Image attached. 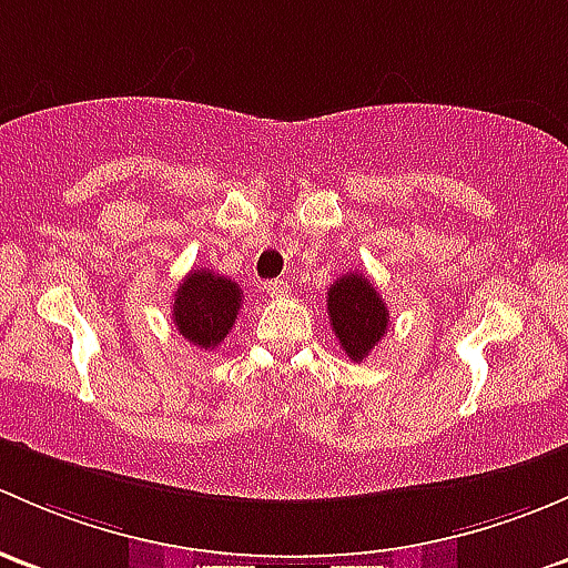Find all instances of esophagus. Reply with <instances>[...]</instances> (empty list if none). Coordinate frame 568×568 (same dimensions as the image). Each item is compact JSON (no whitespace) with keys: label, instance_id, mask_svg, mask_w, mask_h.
Instances as JSON below:
<instances>
[{"label":"esophagus","instance_id":"34e87169","mask_svg":"<svg viewBox=\"0 0 568 568\" xmlns=\"http://www.w3.org/2000/svg\"><path fill=\"white\" fill-rule=\"evenodd\" d=\"M262 292H265V295H271V297H282V295H286V292H290V284H286L284 278H273V282L262 284Z\"/></svg>","mask_w":568,"mask_h":568}]
</instances>
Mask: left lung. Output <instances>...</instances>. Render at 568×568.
I'll use <instances>...</instances> for the list:
<instances>
[{"instance_id": "8db88e82", "label": "left lung", "mask_w": 568, "mask_h": 568, "mask_svg": "<svg viewBox=\"0 0 568 568\" xmlns=\"http://www.w3.org/2000/svg\"><path fill=\"white\" fill-rule=\"evenodd\" d=\"M327 317L349 361H364L388 333V306L366 273L338 276L327 290Z\"/></svg>"}]
</instances>
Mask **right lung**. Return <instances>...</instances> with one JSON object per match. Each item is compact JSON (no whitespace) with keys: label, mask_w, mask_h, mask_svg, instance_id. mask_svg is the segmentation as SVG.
<instances>
[{"label":"right lung","mask_w":568,"mask_h":568,"mask_svg":"<svg viewBox=\"0 0 568 568\" xmlns=\"http://www.w3.org/2000/svg\"><path fill=\"white\" fill-rule=\"evenodd\" d=\"M243 292L232 278L213 271H191L174 292V327L199 349H215L235 325Z\"/></svg>","instance_id":"add662e5"}]
</instances>
